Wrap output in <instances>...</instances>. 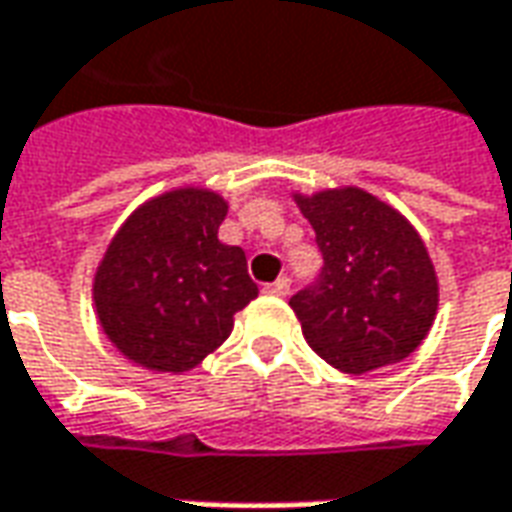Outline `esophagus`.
Instances as JSON below:
<instances>
[{"label":"esophagus","instance_id":"esophagus-1","mask_svg":"<svg viewBox=\"0 0 512 512\" xmlns=\"http://www.w3.org/2000/svg\"><path fill=\"white\" fill-rule=\"evenodd\" d=\"M264 292H267V295H278V298L290 295V278L281 276L278 281H273V284H267V287H264Z\"/></svg>","mask_w":512,"mask_h":512}]
</instances>
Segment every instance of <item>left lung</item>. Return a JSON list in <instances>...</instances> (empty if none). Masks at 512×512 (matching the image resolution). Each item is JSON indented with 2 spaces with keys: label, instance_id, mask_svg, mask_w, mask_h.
Wrapping results in <instances>:
<instances>
[{
  "label": "left lung",
  "instance_id": "8db88e82",
  "mask_svg": "<svg viewBox=\"0 0 512 512\" xmlns=\"http://www.w3.org/2000/svg\"><path fill=\"white\" fill-rule=\"evenodd\" d=\"M323 267L290 298L317 357L368 373L410 357L438 312V278L421 236L362 189L298 197Z\"/></svg>",
  "mask_w": 512,
  "mask_h": 512
}]
</instances>
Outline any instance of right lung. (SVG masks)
Listing matches in <instances>:
<instances>
[{"label": "right lung", "mask_w": 512, "mask_h": 512, "mask_svg": "<svg viewBox=\"0 0 512 512\" xmlns=\"http://www.w3.org/2000/svg\"><path fill=\"white\" fill-rule=\"evenodd\" d=\"M225 211L214 192L178 189L144 203L114 236L94 303L125 357L169 373L195 368L259 295L245 250L217 239Z\"/></svg>", "instance_id": "obj_1"}]
</instances>
